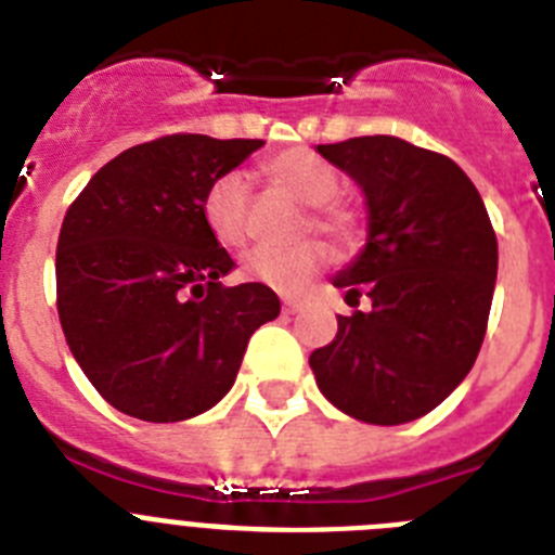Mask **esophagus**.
I'll return each instance as SVG.
<instances>
[{
	"mask_svg": "<svg viewBox=\"0 0 555 555\" xmlns=\"http://www.w3.org/2000/svg\"><path fill=\"white\" fill-rule=\"evenodd\" d=\"M281 311L286 313V317H288V313H297V311H300V302L292 300V297H283V300H281Z\"/></svg>",
	"mask_w": 555,
	"mask_h": 555,
	"instance_id": "esophagus-1",
	"label": "esophagus"
}]
</instances>
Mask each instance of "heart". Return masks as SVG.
Masks as SVG:
<instances>
[{"label": "heart", "mask_w": 555, "mask_h": 555, "mask_svg": "<svg viewBox=\"0 0 555 555\" xmlns=\"http://www.w3.org/2000/svg\"><path fill=\"white\" fill-rule=\"evenodd\" d=\"M263 175L274 189L308 205L311 228L333 235L338 244H352L361 230L358 210L350 203L336 197L341 178L336 166L327 164L320 152L308 146H292L263 164ZM203 219L210 235L222 247H242L247 242V210H249V183L238 171H224L208 183L203 194ZM327 263L325 244L317 238L294 244L286 249L258 247L244 258L242 272L249 281L263 283L281 294H297L306 288L313 274Z\"/></svg>", "instance_id": "b5f03b06"}]
</instances>
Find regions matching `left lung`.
Segmentation results:
<instances>
[{
  "mask_svg": "<svg viewBox=\"0 0 555 555\" xmlns=\"http://www.w3.org/2000/svg\"><path fill=\"white\" fill-rule=\"evenodd\" d=\"M366 194L370 238L336 274L347 302L331 345L313 350L317 386L372 425L425 416L467 377L487 336L498 235L473 180L439 152L395 135L320 144Z\"/></svg>",
  "mask_w": 555,
  "mask_h": 555,
  "instance_id": "8db88e82",
  "label": "left lung"
}]
</instances>
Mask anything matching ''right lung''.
<instances>
[{
    "label": "right lung",
    "mask_w": 555,
    "mask_h": 555,
    "mask_svg": "<svg viewBox=\"0 0 555 555\" xmlns=\"http://www.w3.org/2000/svg\"><path fill=\"white\" fill-rule=\"evenodd\" d=\"M261 139L160 135L107 160L68 205L55 281L63 336L121 414L180 423L233 386L247 341L281 313L263 283L222 286L228 249L203 219L208 183Z\"/></svg>",
    "instance_id": "add662e5"
}]
</instances>
